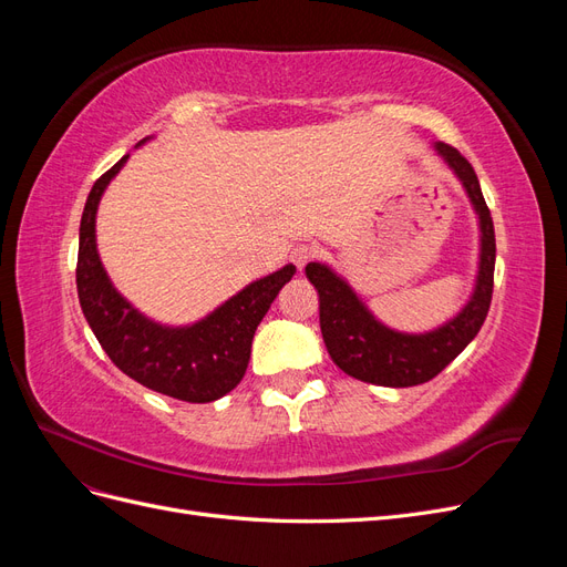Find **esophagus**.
<instances>
[{
  "mask_svg": "<svg viewBox=\"0 0 567 567\" xmlns=\"http://www.w3.org/2000/svg\"><path fill=\"white\" fill-rule=\"evenodd\" d=\"M317 255V248L310 244H298L293 250H290V262H293L298 269H302L307 262Z\"/></svg>",
  "mask_w": 567,
  "mask_h": 567,
  "instance_id": "34e87169",
  "label": "esophagus"
}]
</instances>
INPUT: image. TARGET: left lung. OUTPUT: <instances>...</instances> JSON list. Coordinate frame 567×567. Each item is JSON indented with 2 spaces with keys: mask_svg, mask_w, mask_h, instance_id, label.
I'll return each instance as SVG.
<instances>
[{
  "mask_svg": "<svg viewBox=\"0 0 567 567\" xmlns=\"http://www.w3.org/2000/svg\"><path fill=\"white\" fill-rule=\"evenodd\" d=\"M442 161L466 188L480 225V262L475 288L461 312L425 333H402L375 319L352 286L321 262L305 267L307 279L319 293V326L336 367L357 381L411 388L421 385L447 367L466 350L485 323L494 288V225L487 203L480 192V182L471 163L450 144H435Z\"/></svg>",
  "mask_w": 567,
  "mask_h": 567,
  "instance_id": "left-lung-1",
  "label": "left lung"
}]
</instances>
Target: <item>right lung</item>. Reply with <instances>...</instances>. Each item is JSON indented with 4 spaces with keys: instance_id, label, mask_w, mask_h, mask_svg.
I'll return each instance as SVG.
<instances>
[{
    "instance_id": "right-lung-1",
    "label": "right lung",
    "mask_w": 567,
    "mask_h": 567,
    "mask_svg": "<svg viewBox=\"0 0 567 567\" xmlns=\"http://www.w3.org/2000/svg\"><path fill=\"white\" fill-rule=\"evenodd\" d=\"M127 158L94 182L84 203L75 269L82 315L111 362L136 383L182 402H215L241 383L257 323L296 267L286 265L248 284L192 326H163L144 317L117 293L96 250L99 200Z\"/></svg>"
}]
</instances>
